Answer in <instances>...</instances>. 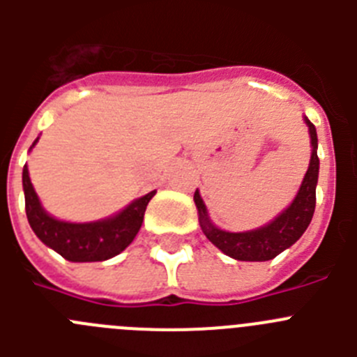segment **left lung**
<instances>
[{"label":"left lung","mask_w":357,"mask_h":357,"mask_svg":"<svg viewBox=\"0 0 357 357\" xmlns=\"http://www.w3.org/2000/svg\"><path fill=\"white\" fill-rule=\"evenodd\" d=\"M305 123L309 127V135H311V160L309 168L302 181L301 189L296 193L295 200L289 204L286 211L270 222L268 225L259 227L255 230H247V232H227V230L218 229L213 225L207 214V207L202 200L198 189L195 191V204L198 209V222H200L204 234L207 236L214 247H218L223 254H227L232 259L238 261H270L273 257L289 248L296 239L305 232V229L311 223L314 206H317V182H318V137L317 128L307 118Z\"/></svg>","instance_id":"1"}]
</instances>
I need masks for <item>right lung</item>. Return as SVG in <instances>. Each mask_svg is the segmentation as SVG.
<instances>
[{"instance_id": "obj_1", "label": "right lung", "mask_w": 357, "mask_h": 357, "mask_svg": "<svg viewBox=\"0 0 357 357\" xmlns=\"http://www.w3.org/2000/svg\"><path fill=\"white\" fill-rule=\"evenodd\" d=\"M37 141L39 137L33 141L31 148L36 146ZM23 189L26 218L31 230L46 247L73 263L107 261L125 250L134 241L135 234L139 232L148 202L155 195V191H150L144 197L132 202L121 213L107 220L91 223H69L50 216L43 209L36 189L31 185L26 164L23 168Z\"/></svg>"}]
</instances>
